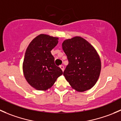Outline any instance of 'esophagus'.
<instances>
[{
  "label": "esophagus",
  "mask_w": 121,
  "mask_h": 121,
  "mask_svg": "<svg viewBox=\"0 0 121 121\" xmlns=\"http://www.w3.org/2000/svg\"><path fill=\"white\" fill-rule=\"evenodd\" d=\"M60 68L61 69V70L63 71H64V66H63V65H60Z\"/></svg>",
  "instance_id": "34e87169"
}]
</instances>
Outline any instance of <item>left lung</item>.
<instances>
[{
	"mask_svg": "<svg viewBox=\"0 0 121 121\" xmlns=\"http://www.w3.org/2000/svg\"><path fill=\"white\" fill-rule=\"evenodd\" d=\"M68 60L63 75L73 88L84 92L94 86L100 75L101 63L94 47L83 38L76 36L62 44Z\"/></svg>",
	"mask_w": 121,
	"mask_h": 121,
	"instance_id": "left-lung-1",
	"label": "left lung"
}]
</instances>
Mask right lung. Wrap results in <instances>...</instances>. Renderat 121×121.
Instances as JSON below:
<instances>
[{
	"label": "right lung",
	"mask_w": 121,
	"mask_h": 121,
	"mask_svg": "<svg viewBox=\"0 0 121 121\" xmlns=\"http://www.w3.org/2000/svg\"><path fill=\"white\" fill-rule=\"evenodd\" d=\"M58 37L39 35L29 44L23 63L24 76L27 82L37 90L44 91L52 87L63 74L54 64L51 51L58 44Z\"/></svg>",
	"instance_id": "obj_1"
}]
</instances>
